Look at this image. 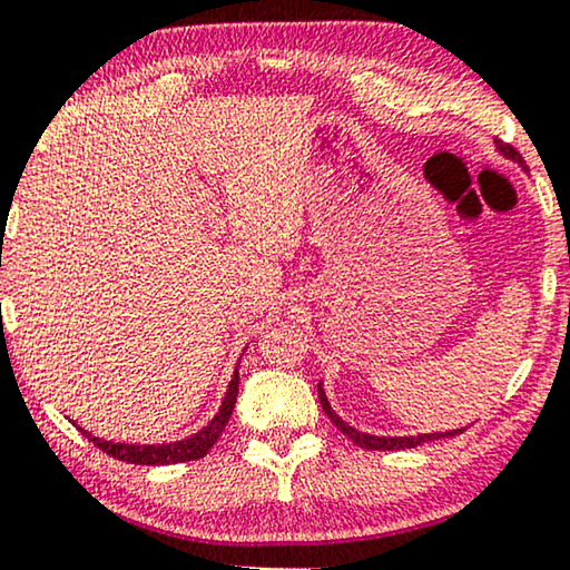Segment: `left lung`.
Listing matches in <instances>:
<instances>
[{"instance_id":"8db88e82","label":"left lung","mask_w":570,"mask_h":570,"mask_svg":"<svg viewBox=\"0 0 570 570\" xmlns=\"http://www.w3.org/2000/svg\"><path fill=\"white\" fill-rule=\"evenodd\" d=\"M498 142V150H501L503 155H509L511 160H517V163H521V166H524V158H521L519 155V150L513 145H509V142H503V139H495ZM318 402H322V410L326 412V415H330V420L334 425H337V431H342L347 435L350 441L353 443H357V446L361 449H368V451H400V449H415V446H420V443H428V441H435V439H451V435H456V433H462V431H449V433H423V435H368V433H361V431H355L353 425H347L345 420H342L337 412L332 410V404H330V400H326V394H324V389H322V384H318Z\"/></svg>"}]
</instances>
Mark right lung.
<instances>
[{"mask_svg":"<svg viewBox=\"0 0 570 570\" xmlns=\"http://www.w3.org/2000/svg\"><path fill=\"white\" fill-rule=\"evenodd\" d=\"M236 396H238V368H236V373H233L228 394H225L220 412H217V415L209 420V425L202 428L199 433L189 435V439L174 441V443H163V446H139V443H114V441L96 439V435H90V433H85V431L82 433L88 435V439L96 443L100 451H106L108 456L119 459V462L147 464V466L194 462V459L205 456L207 451L215 446L217 439H220V433L225 431V425H228V420H230V412H233V407H236Z\"/></svg>","mask_w":570,"mask_h":570,"instance_id":"add662e5","label":"right lung"}]
</instances>
